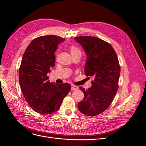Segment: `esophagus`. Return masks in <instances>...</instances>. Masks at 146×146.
I'll return each instance as SVG.
<instances>
[{
  "instance_id": "1",
  "label": "esophagus",
  "mask_w": 146,
  "mask_h": 146,
  "mask_svg": "<svg viewBox=\"0 0 146 146\" xmlns=\"http://www.w3.org/2000/svg\"><path fill=\"white\" fill-rule=\"evenodd\" d=\"M78 89V87L76 86H72V90H76Z\"/></svg>"
}]
</instances>
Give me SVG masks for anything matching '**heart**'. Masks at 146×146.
I'll return each instance as SVG.
<instances>
[{"label":"heart","instance_id":"heart-1","mask_svg":"<svg viewBox=\"0 0 146 146\" xmlns=\"http://www.w3.org/2000/svg\"><path fill=\"white\" fill-rule=\"evenodd\" d=\"M70 53H71V54L72 56H75V55H78V54H79V55L81 54V50H80V49L78 47H77V46H74V45L70 46Z\"/></svg>","mask_w":146,"mask_h":146}]
</instances>
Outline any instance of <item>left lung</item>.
<instances>
[{
	"instance_id": "1",
	"label": "left lung",
	"mask_w": 146,
	"mask_h": 146,
	"mask_svg": "<svg viewBox=\"0 0 146 146\" xmlns=\"http://www.w3.org/2000/svg\"><path fill=\"white\" fill-rule=\"evenodd\" d=\"M87 56L85 73L94 80L92 87L85 90L84 98L78 104L82 113L96 116L105 111L113 100L118 89L120 66L116 53L108 42L92 36L75 37Z\"/></svg>"
}]
</instances>
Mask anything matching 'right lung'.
<instances>
[{
	"instance_id": "1",
	"label": "right lung",
	"mask_w": 146,
	"mask_h": 146,
	"mask_svg": "<svg viewBox=\"0 0 146 146\" xmlns=\"http://www.w3.org/2000/svg\"><path fill=\"white\" fill-rule=\"evenodd\" d=\"M65 39L55 35L33 40L23 53L19 70L22 92L29 106L36 112L49 115L58 111L71 89L68 83H50L47 76L54 66V53Z\"/></svg>"
}]
</instances>
